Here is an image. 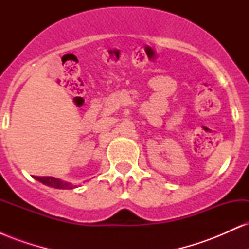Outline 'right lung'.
I'll return each instance as SVG.
<instances>
[{
    "label": "right lung",
    "mask_w": 249,
    "mask_h": 249,
    "mask_svg": "<svg viewBox=\"0 0 249 249\" xmlns=\"http://www.w3.org/2000/svg\"><path fill=\"white\" fill-rule=\"evenodd\" d=\"M36 180H38L39 182H42V184L47 185V186H50V187H53V188H59V190H71V188H73L72 184H70V182H65V181H62V180L57 179V178H53V177H37L35 176L34 177Z\"/></svg>",
    "instance_id": "obj_1"
}]
</instances>
